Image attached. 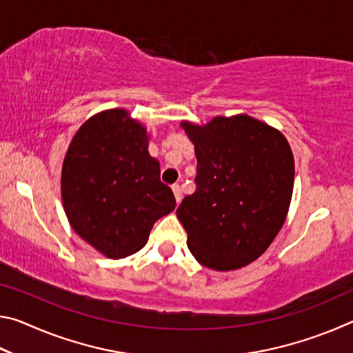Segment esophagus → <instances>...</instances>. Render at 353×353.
<instances>
[{
	"mask_svg": "<svg viewBox=\"0 0 353 353\" xmlns=\"http://www.w3.org/2000/svg\"><path fill=\"white\" fill-rule=\"evenodd\" d=\"M172 193H174V198H176V201H177V204L179 202L182 201V190H181V187H179V185H172Z\"/></svg>",
	"mask_w": 353,
	"mask_h": 353,
	"instance_id": "1",
	"label": "esophagus"
}]
</instances>
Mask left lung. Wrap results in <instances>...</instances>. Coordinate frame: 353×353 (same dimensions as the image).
<instances>
[{
  "mask_svg": "<svg viewBox=\"0 0 353 353\" xmlns=\"http://www.w3.org/2000/svg\"><path fill=\"white\" fill-rule=\"evenodd\" d=\"M181 126L198 159L196 191L176 210L190 252L214 271L246 266L270 248L288 213L294 185L288 141L249 115Z\"/></svg>",
  "mask_w": 353,
  "mask_h": 353,
  "instance_id": "obj_1",
  "label": "left lung"
}]
</instances>
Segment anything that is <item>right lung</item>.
Masks as SVG:
<instances>
[{"instance_id": "right-lung-1", "label": "right lung", "mask_w": 353, "mask_h": 353, "mask_svg": "<svg viewBox=\"0 0 353 353\" xmlns=\"http://www.w3.org/2000/svg\"><path fill=\"white\" fill-rule=\"evenodd\" d=\"M62 202L71 227L101 254L124 259L148 243L154 223L176 208L146 128L128 110L101 112L82 124L62 165Z\"/></svg>"}]
</instances>
